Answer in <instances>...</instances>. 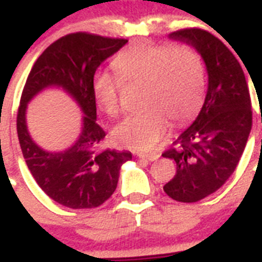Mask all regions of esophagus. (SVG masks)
Wrapping results in <instances>:
<instances>
[{
	"label": "esophagus",
	"mask_w": 262,
	"mask_h": 262,
	"mask_svg": "<svg viewBox=\"0 0 262 262\" xmlns=\"http://www.w3.org/2000/svg\"><path fill=\"white\" fill-rule=\"evenodd\" d=\"M138 157H140L141 159H146V161H156V159H158L159 154H156V153H151V154L140 153V154H138Z\"/></svg>",
	"instance_id": "1"
}]
</instances>
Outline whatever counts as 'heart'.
<instances>
[{
    "label": "heart",
    "instance_id": "b5f03b06",
    "mask_svg": "<svg viewBox=\"0 0 262 262\" xmlns=\"http://www.w3.org/2000/svg\"><path fill=\"white\" fill-rule=\"evenodd\" d=\"M116 75L100 72L92 84L93 96L109 117L121 112L122 83L141 84L145 111L118 125L115 136L121 144L153 150L169 128L186 121L198 111L204 96V66L190 46L137 43L113 59Z\"/></svg>",
    "mask_w": 262,
    "mask_h": 262
}]
</instances>
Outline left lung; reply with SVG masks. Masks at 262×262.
I'll list each match as a JSON object with an SVG mask.
<instances>
[{
    "label": "left lung",
    "instance_id": "8db88e82",
    "mask_svg": "<svg viewBox=\"0 0 262 262\" xmlns=\"http://www.w3.org/2000/svg\"><path fill=\"white\" fill-rule=\"evenodd\" d=\"M170 36L192 45L208 71L199 116L162 154L177 163L165 192L177 202L194 203L219 190L235 171L252 129L251 95L240 63L219 38L198 27Z\"/></svg>",
    "mask_w": 262,
    "mask_h": 262
}]
</instances>
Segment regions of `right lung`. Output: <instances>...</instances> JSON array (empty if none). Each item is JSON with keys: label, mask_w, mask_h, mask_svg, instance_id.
Here are the masks:
<instances>
[{"label": "right lung", "mask_w": 262, "mask_h": 262, "mask_svg": "<svg viewBox=\"0 0 262 262\" xmlns=\"http://www.w3.org/2000/svg\"><path fill=\"white\" fill-rule=\"evenodd\" d=\"M128 39L91 33H72L51 43L36 59L27 76L17 113V133L31 175L43 192L56 203L80 210L95 208L112 196L120 167L129 151L103 149L105 132L96 122V99L92 84L97 67L121 49ZM49 85H60L86 115L77 144L62 154H49L31 140L26 128V105Z\"/></svg>", "instance_id": "1"}]
</instances>
